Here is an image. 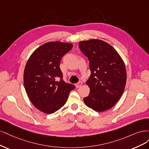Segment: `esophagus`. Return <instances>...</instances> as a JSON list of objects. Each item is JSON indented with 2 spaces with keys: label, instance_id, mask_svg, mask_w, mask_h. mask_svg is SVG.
Wrapping results in <instances>:
<instances>
[{
  "label": "esophagus",
  "instance_id": "1",
  "mask_svg": "<svg viewBox=\"0 0 149 149\" xmlns=\"http://www.w3.org/2000/svg\"><path fill=\"white\" fill-rule=\"evenodd\" d=\"M81 85H82V82H81V81H79V82H78L77 84L75 85V86H76V87H77V88H79V87H80Z\"/></svg>",
  "mask_w": 149,
  "mask_h": 149
}]
</instances>
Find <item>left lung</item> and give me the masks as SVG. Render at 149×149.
<instances>
[{"instance_id":"obj_1","label":"left lung","mask_w":149,"mask_h":149,"mask_svg":"<svg viewBox=\"0 0 149 149\" xmlns=\"http://www.w3.org/2000/svg\"><path fill=\"white\" fill-rule=\"evenodd\" d=\"M88 57L91 74L86 84L90 88L85 104L98 112L111 109L121 98L125 88L127 74L121 57L104 41L92 39L79 43Z\"/></svg>"}]
</instances>
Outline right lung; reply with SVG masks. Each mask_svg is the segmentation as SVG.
<instances>
[{
    "instance_id": "add662e5",
    "label": "right lung",
    "mask_w": 149,
    "mask_h": 149,
    "mask_svg": "<svg viewBox=\"0 0 149 149\" xmlns=\"http://www.w3.org/2000/svg\"><path fill=\"white\" fill-rule=\"evenodd\" d=\"M73 47L72 43L51 41L40 46L28 59L23 82L28 98L40 111L52 114L65 104L75 86L62 80V57Z\"/></svg>"
}]
</instances>
